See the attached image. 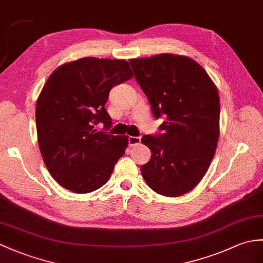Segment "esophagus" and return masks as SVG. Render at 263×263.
Returning a JSON list of instances; mask_svg holds the SVG:
<instances>
[{
    "label": "esophagus",
    "instance_id": "1",
    "mask_svg": "<svg viewBox=\"0 0 263 263\" xmlns=\"http://www.w3.org/2000/svg\"><path fill=\"white\" fill-rule=\"evenodd\" d=\"M141 142V138L140 137H129V145L134 146Z\"/></svg>",
    "mask_w": 263,
    "mask_h": 263
}]
</instances>
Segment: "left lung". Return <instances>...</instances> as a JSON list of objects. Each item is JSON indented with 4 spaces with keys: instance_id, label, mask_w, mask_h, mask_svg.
<instances>
[{
    "instance_id": "1",
    "label": "left lung",
    "mask_w": 263,
    "mask_h": 263,
    "mask_svg": "<svg viewBox=\"0 0 263 263\" xmlns=\"http://www.w3.org/2000/svg\"><path fill=\"white\" fill-rule=\"evenodd\" d=\"M163 132L143 136L151 159L141 166L148 186L168 197L181 196L209 170L219 137V97L214 82L192 58L174 53L129 60Z\"/></svg>"
}]
</instances>
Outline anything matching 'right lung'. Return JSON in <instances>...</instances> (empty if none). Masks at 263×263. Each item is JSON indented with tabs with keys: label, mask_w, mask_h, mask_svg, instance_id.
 I'll use <instances>...</instances> for the list:
<instances>
[{
	"label": "right lung",
	"mask_w": 263,
	"mask_h": 263,
	"mask_svg": "<svg viewBox=\"0 0 263 263\" xmlns=\"http://www.w3.org/2000/svg\"><path fill=\"white\" fill-rule=\"evenodd\" d=\"M132 76L124 59L85 57L59 66L47 79L36 101V134L42 159L60 186L86 194L109 179L127 137L99 131L97 124L111 126L109 90Z\"/></svg>",
	"instance_id": "add662e5"
}]
</instances>
